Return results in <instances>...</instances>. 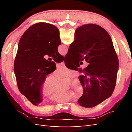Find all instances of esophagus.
<instances>
[{
  "mask_svg": "<svg viewBox=\"0 0 132 132\" xmlns=\"http://www.w3.org/2000/svg\"><path fill=\"white\" fill-rule=\"evenodd\" d=\"M62 64L63 65H65V63H64V61H63V62L62 63Z\"/></svg>",
  "mask_w": 132,
  "mask_h": 132,
  "instance_id": "1",
  "label": "esophagus"
}]
</instances>
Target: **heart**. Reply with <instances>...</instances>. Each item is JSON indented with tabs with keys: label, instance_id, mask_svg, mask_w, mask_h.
I'll list each match as a JSON object with an SVG mask.
<instances>
[{
	"label": "heart",
	"instance_id": "heart-1",
	"mask_svg": "<svg viewBox=\"0 0 132 132\" xmlns=\"http://www.w3.org/2000/svg\"><path fill=\"white\" fill-rule=\"evenodd\" d=\"M75 71L68 68L62 66L55 71L52 77L48 75L43 79L39 87V93L42 97H49L50 101L55 103H65L79 98L84 94L81 82L76 79L70 85V91L61 89V79H72L75 77Z\"/></svg>",
	"mask_w": 132,
	"mask_h": 132
}]
</instances>
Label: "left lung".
Segmentation results:
<instances>
[{"instance_id": "left-lung-1", "label": "left lung", "mask_w": 132, "mask_h": 132, "mask_svg": "<svg viewBox=\"0 0 132 132\" xmlns=\"http://www.w3.org/2000/svg\"><path fill=\"white\" fill-rule=\"evenodd\" d=\"M61 44L59 30L45 22L32 25L20 39L14 73L20 92L35 106L42 101L39 93L42 81L55 69V63L47 61L44 55L51 57L57 63L62 62L64 57L58 52Z\"/></svg>"}]
</instances>
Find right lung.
I'll use <instances>...</instances> for the list:
<instances>
[{
  "instance_id": "1",
  "label": "right lung",
  "mask_w": 132,
  "mask_h": 132,
  "mask_svg": "<svg viewBox=\"0 0 132 132\" xmlns=\"http://www.w3.org/2000/svg\"><path fill=\"white\" fill-rule=\"evenodd\" d=\"M74 36L64 59H71L76 66L84 59L89 64L80 71L83 74L79 77L84 94L78 103L82 107H93L112 94L116 84L118 59L110 35L102 27L82 25L76 30Z\"/></svg>"
}]
</instances>
